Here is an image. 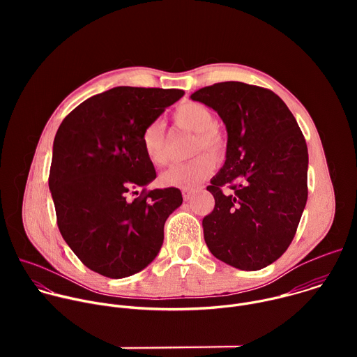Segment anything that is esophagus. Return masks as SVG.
<instances>
[{
	"instance_id": "1",
	"label": "esophagus",
	"mask_w": 357,
	"mask_h": 357,
	"mask_svg": "<svg viewBox=\"0 0 357 357\" xmlns=\"http://www.w3.org/2000/svg\"><path fill=\"white\" fill-rule=\"evenodd\" d=\"M193 190H190V189H183L182 190V196H183V200H189L192 196H193Z\"/></svg>"
}]
</instances>
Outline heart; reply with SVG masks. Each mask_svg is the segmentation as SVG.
Here are the masks:
<instances>
[{
	"instance_id": "1",
	"label": "heart",
	"mask_w": 357,
	"mask_h": 357,
	"mask_svg": "<svg viewBox=\"0 0 357 357\" xmlns=\"http://www.w3.org/2000/svg\"><path fill=\"white\" fill-rule=\"evenodd\" d=\"M174 119L178 126L196 134L193 154H199L205 149L216 158L223 154L225 139L216 130V117L211 109L200 103H186L175 112ZM141 144L151 164L160 167L167 162L165 130L161 121H152L144 128ZM210 155H197L188 162L171 165L160 175V183L182 189L193 188L213 172L216 161Z\"/></svg>"
}]
</instances>
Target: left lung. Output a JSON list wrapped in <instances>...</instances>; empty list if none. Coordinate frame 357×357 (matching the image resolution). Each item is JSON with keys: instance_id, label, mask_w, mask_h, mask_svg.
<instances>
[{"instance_id": "left-lung-1", "label": "left lung", "mask_w": 357, "mask_h": 357, "mask_svg": "<svg viewBox=\"0 0 357 357\" xmlns=\"http://www.w3.org/2000/svg\"><path fill=\"white\" fill-rule=\"evenodd\" d=\"M190 98L213 109L227 131L226 161L208 186L215 209L202 222L205 241L220 261L261 270L285 252L307 205V142L271 90L223 82ZM223 184L230 194L221 192Z\"/></svg>"}]
</instances>
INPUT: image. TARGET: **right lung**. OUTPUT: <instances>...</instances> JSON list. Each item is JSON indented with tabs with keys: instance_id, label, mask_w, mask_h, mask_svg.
I'll return each instance as SVG.
<instances>
[{
	"instance_id": "obj_1",
	"label": "right lung",
	"mask_w": 357,
	"mask_h": 357,
	"mask_svg": "<svg viewBox=\"0 0 357 357\" xmlns=\"http://www.w3.org/2000/svg\"><path fill=\"white\" fill-rule=\"evenodd\" d=\"M183 96L178 89L120 86L96 94L62 121L49 189L63 240L91 271L126 278L154 261L164 225L182 205L176 188L128 199L157 174L141 144L144 128Z\"/></svg>"
}]
</instances>
